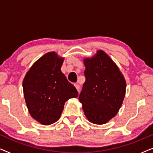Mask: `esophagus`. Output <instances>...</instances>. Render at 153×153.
<instances>
[{
  "label": "esophagus",
  "instance_id": "esophagus-1",
  "mask_svg": "<svg viewBox=\"0 0 153 153\" xmlns=\"http://www.w3.org/2000/svg\"><path fill=\"white\" fill-rule=\"evenodd\" d=\"M74 85L75 86V88H76V89L77 90V91L79 92V90H80V86H79V84H76V83H75V84H74Z\"/></svg>",
  "mask_w": 153,
  "mask_h": 153
}]
</instances>
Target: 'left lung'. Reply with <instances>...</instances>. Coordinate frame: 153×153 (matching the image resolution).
Returning <instances> with one entry per match:
<instances>
[{
	"label": "left lung",
	"mask_w": 153,
	"mask_h": 153,
	"mask_svg": "<svg viewBox=\"0 0 153 153\" xmlns=\"http://www.w3.org/2000/svg\"><path fill=\"white\" fill-rule=\"evenodd\" d=\"M85 81L79 101L90 122L102 125L116 116L125 95L126 82L114 62L103 51L85 59Z\"/></svg>",
	"instance_id": "obj_1"
}]
</instances>
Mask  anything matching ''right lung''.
<instances>
[{
	"label": "right lung",
	"mask_w": 153,
	"mask_h": 153,
	"mask_svg": "<svg viewBox=\"0 0 153 153\" xmlns=\"http://www.w3.org/2000/svg\"><path fill=\"white\" fill-rule=\"evenodd\" d=\"M62 62L55 52L46 53L33 65L23 81L29 113L42 125L56 122L65 102L78 97L76 88L60 70Z\"/></svg>",
	"instance_id": "1"
}]
</instances>
